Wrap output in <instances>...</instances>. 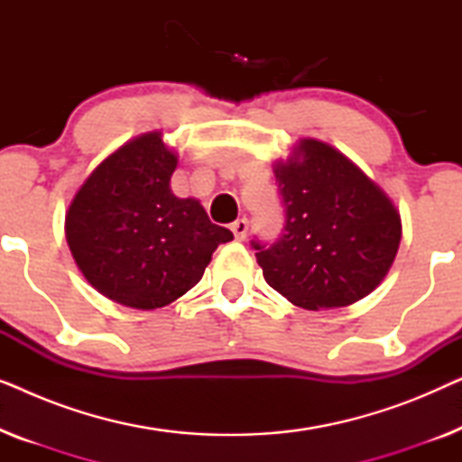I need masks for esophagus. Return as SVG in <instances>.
Listing matches in <instances>:
<instances>
[{
    "mask_svg": "<svg viewBox=\"0 0 462 462\" xmlns=\"http://www.w3.org/2000/svg\"><path fill=\"white\" fill-rule=\"evenodd\" d=\"M231 231H233V236H236V239L242 242V239H245V236H248V220L237 218L236 223L231 225Z\"/></svg>",
    "mask_w": 462,
    "mask_h": 462,
    "instance_id": "34e87169",
    "label": "esophagus"
}]
</instances>
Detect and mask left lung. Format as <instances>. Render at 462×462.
<instances>
[{"mask_svg": "<svg viewBox=\"0 0 462 462\" xmlns=\"http://www.w3.org/2000/svg\"><path fill=\"white\" fill-rule=\"evenodd\" d=\"M273 174L286 225L269 248L254 242L269 286L309 311L368 296L400 248L402 218L389 195L318 138H300Z\"/></svg>", "mask_w": 462, "mask_h": 462, "instance_id": "left-lung-1", "label": "left lung"}]
</instances>
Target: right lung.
Here are the masks:
<instances>
[{
  "label": "right lung",
  "mask_w": 462,
  "mask_h": 462,
  "mask_svg": "<svg viewBox=\"0 0 462 462\" xmlns=\"http://www.w3.org/2000/svg\"><path fill=\"white\" fill-rule=\"evenodd\" d=\"M176 163L162 132H144L105 157L69 204L65 233L75 264L117 305H170L201 280L218 244L233 239L199 199L172 193Z\"/></svg>",
  "instance_id": "1"
}]
</instances>
